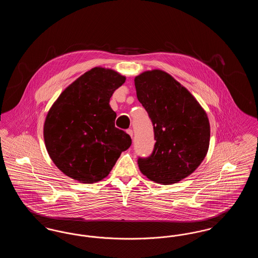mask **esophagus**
<instances>
[{
    "label": "esophagus",
    "instance_id": "esophagus-1",
    "mask_svg": "<svg viewBox=\"0 0 258 258\" xmlns=\"http://www.w3.org/2000/svg\"><path fill=\"white\" fill-rule=\"evenodd\" d=\"M126 134H127V135H130V136H131V137H133V136H134V132H133V130H131V128H130V130H127V131H126Z\"/></svg>",
    "mask_w": 258,
    "mask_h": 258
}]
</instances>
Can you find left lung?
I'll use <instances>...</instances> for the list:
<instances>
[{
    "label": "left lung",
    "mask_w": 258,
    "mask_h": 258,
    "mask_svg": "<svg viewBox=\"0 0 258 258\" xmlns=\"http://www.w3.org/2000/svg\"><path fill=\"white\" fill-rule=\"evenodd\" d=\"M135 85L137 98L154 125L156 140L151 156L138 158L139 169L155 183H178L195 171L207 155V114L183 85L163 71L137 75Z\"/></svg>",
    "instance_id": "obj_1"
}]
</instances>
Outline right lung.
<instances>
[{
  "mask_svg": "<svg viewBox=\"0 0 258 258\" xmlns=\"http://www.w3.org/2000/svg\"><path fill=\"white\" fill-rule=\"evenodd\" d=\"M125 77L97 67L67 87L51 106L43 126L45 147L55 165L80 183L93 184L110 173L131 136L115 126L109 100Z\"/></svg>",
  "mask_w": 258,
  "mask_h": 258,
  "instance_id": "1",
  "label": "right lung"
}]
</instances>
